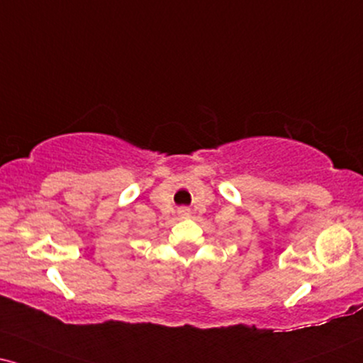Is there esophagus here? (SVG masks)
<instances>
[{
    "mask_svg": "<svg viewBox=\"0 0 363 363\" xmlns=\"http://www.w3.org/2000/svg\"><path fill=\"white\" fill-rule=\"evenodd\" d=\"M179 214H181V216H187V214H189V209H187V208H181V209H179Z\"/></svg>",
    "mask_w": 363,
    "mask_h": 363,
    "instance_id": "1",
    "label": "esophagus"
}]
</instances>
